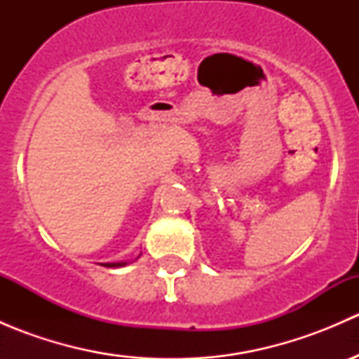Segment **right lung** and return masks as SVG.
Masks as SVG:
<instances>
[{
	"mask_svg": "<svg viewBox=\"0 0 359 359\" xmlns=\"http://www.w3.org/2000/svg\"><path fill=\"white\" fill-rule=\"evenodd\" d=\"M102 266H106V267H121V266H126V262H107V264H102Z\"/></svg>",
	"mask_w": 359,
	"mask_h": 359,
	"instance_id": "obj_1",
	"label": "right lung"
}]
</instances>
